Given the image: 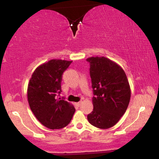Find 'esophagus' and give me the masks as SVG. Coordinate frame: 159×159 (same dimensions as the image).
I'll list each match as a JSON object with an SVG mask.
<instances>
[{
    "label": "esophagus",
    "instance_id": "esophagus-1",
    "mask_svg": "<svg viewBox=\"0 0 159 159\" xmlns=\"http://www.w3.org/2000/svg\"><path fill=\"white\" fill-rule=\"evenodd\" d=\"M81 103H82V101H80V102H78V103H75V105L77 106H80V105H81Z\"/></svg>",
    "mask_w": 159,
    "mask_h": 159
}]
</instances>
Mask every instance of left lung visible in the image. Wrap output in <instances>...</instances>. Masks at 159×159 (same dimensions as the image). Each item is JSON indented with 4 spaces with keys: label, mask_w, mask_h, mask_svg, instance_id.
I'll list each match as a JSON object with an SVG mask.
<instances>
[{
    "label": "left lung",
    "mask_w": 159,
    "mask_h": 159,
    "mask_svg": "<svg viewBox=\"0 0 159 159\" xmlns=\"http://www.w3.org/2000/svg\"><path fill=\"white\" fill-rule=\"evenodd\" d=\"M90 75L93 90V111L88 121L100 129L114 126L129 105L131 90L127 75L121 67L108 58L90 57Z\"/></svg>",
    "instance_id": "left-lung-1"
}]
</instances>
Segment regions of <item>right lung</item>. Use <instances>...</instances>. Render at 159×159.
Here are the masks:
<instances>
[{"mask_svg": "<svg viewBox=\"0 0 159 159\" xmlns=\"http://www.w3.org/2000/svg\"><path fill=\"white\" fill-rule=\"evenodd\" d=\"M72 61L52 59L39 66L32 74L27 88L30 107L38 120L49 129H61L70 122L75 108L57 99L61 92L62 75Z\"/></svg>", "mask_w": 159, "mask_h": 159, "instance_id": "obj_1", "label": "right lung"}]
</instances>
